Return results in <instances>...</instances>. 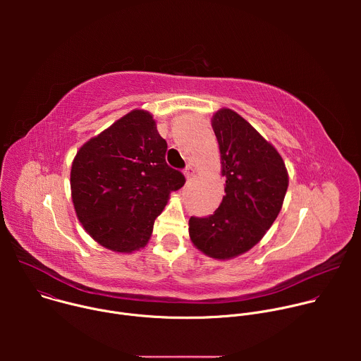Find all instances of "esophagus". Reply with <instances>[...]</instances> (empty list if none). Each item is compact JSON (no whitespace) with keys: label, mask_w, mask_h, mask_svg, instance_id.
<instances>
[{"label":"esophagus","mask_w":361,"mask_h":361,"mask_svg":"<svg viewBox=\"0 0 361 361\" xmlns=\"http://www.w3.org/2000/svg\"><path fill=\"white\" fill-rule=\"evenodd\" d=\"M184 174H185L187 180H190V178H192L195 176V169L191 167V166H187L185 170H184Z\"/></svg>","instance_id":"34e87169"}]
</instances>
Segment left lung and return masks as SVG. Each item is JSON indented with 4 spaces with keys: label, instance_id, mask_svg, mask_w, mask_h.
Listing matches in <instances>:
<instances>
[{
    "label": "left lung",
    "instance_id": "left-lung-1",
    "mask_svg": "<svg viewBox=\"0 0 361 361\" xmlns=\"http://www.w3.org/2000/svg\"><path fill=\"white\" fill-rule=\"evenodd\" d=\"M212 126L219 141L226 195L209 217H191L192 244L217 260L237 257L259 243L277 219L288 174L279 151L230 109L219 110Z\"/></svg>",
    "mask_w": 361,
    "mask_h": 361
}]
</instances>
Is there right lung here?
Masks as SVG:
<instances>
[{
  "label": "right lung",
  "instance_id": "obj_1",
  "mask_svg": "<svg viewBox=\"0 0 361 361\" xmlns=\"http://www.w3.org/2000/svg\"><path fill=\"white\" fill-rule=\"evenodd\" d=\"M167 142L148 111L133 110L90 138L71 166V198L84 230L102 247L147 245L154 220L185 178L166 161Z\"/></svg>",
  "mask_w": 361,
  "mask_h": 361
}]
</instances>
